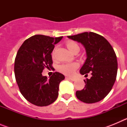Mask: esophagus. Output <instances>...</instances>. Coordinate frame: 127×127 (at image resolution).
Here are the masks:
<instances>
[{"label": "esophagus", "mask_w": 127, "mask_h": 127, "mask_svg": "<svg viewBox=\"0 0 127 127\" xmlns=\"http://www.w3.org/2000/svg\"><path fill=\"white\" fill-rule=\"evenodd\" d=\"M68 79H70V80L72 81H76V77H67Z\"/></svg>", "instance_id": "esophagus-1"}]
</instances>
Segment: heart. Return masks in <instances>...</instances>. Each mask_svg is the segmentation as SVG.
<instances>
[{
	"label": "heart",
	"instance_id": "heart-1",
	"mask_svg": "<svg viewBox=\"0 0 127 127\" xmlns=\"http://www.w3.org/2000/svg\"><path fill=\"white\" fill-rule=\"evenodd\" d=\"M66 46H67L68 50L72 53H73L74 52H75L77 50L79 51V46L74 41H67V43H66ZM55 50H54L52 52L53 58L55 57ZM78 67H79V64L76 62L64 64H62L59 66L58 70H60L62 73L64 74L65 75H72L74 74V72H75V70L78 68Z\"/></svg>",
	"mask_w": 127,
	"mask_h": 127
}]
</instances>
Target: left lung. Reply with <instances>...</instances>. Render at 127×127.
<instances>
[{
  "instance_id": "obj_1",
  "label": "left lung",
  "mask_w": 127,
  "mask_h": 127,
  "mask_svg": "<svg viewBox=\"0 0 127 127\" xmlns=\"http://www.w3.org/2000/svg\"><path fill=\"white\" fill-rule=\"evenodd\" d=\"M81 43L86 50V59L80 74L91 72L90 79L84 80L85 88L76 92L79 100L92 104L102 100L111 90L116 81L118 62L116 53L109 42L103 36L94 32H84L67 36Z\"/></svg>"
}]
</instances>
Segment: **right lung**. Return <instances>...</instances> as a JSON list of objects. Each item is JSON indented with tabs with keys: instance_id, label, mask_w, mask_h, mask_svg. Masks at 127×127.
Listing matches in <instances>:
<instances>
[{
	"instance_id": "1",
	"label": "right lung",
	"mask_w": 127,
	"mask_h": 127,
	"mask_svg": "<svg viewBox=\"0 0 127 127\" xmlns=\"http://www.w3.org/2000/svg\"><path fill=\"white\" fill-rule=\"evenodd\" d=\"M63 37H51L35 35L24 41L14 61V74L20 92L29 102L37 106H46L57 100L59 85L65 76L55 72L48 78L43 69L52 67L51 53L55 44Z\"/></svg>"
}]
</instances>
